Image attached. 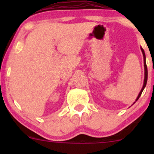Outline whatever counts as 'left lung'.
<instances>
[{
  "label": "left lung",
  "instance_id": "1",
  "mask_svg": "<svg viewBox=\"0 0 154 154\" xmlns=\"http://www.w3.org/2000/svg\"><path fill=\"white\" fill-rule=\"evenodd\" d=\"M141 51H142V53H143V59H144V67H145V78H144V84H143V88L141 89L140 92L138 96H137V99H136L135 101H137V100H138V98H140V96L141 94H142V92L144 90L145 87H146V83H147V79H148V69H147V66H146V55H145V52L143 51V49L141 48Z\"/></svg>",
  "mask_w": 154,
  "mask_h": 154
}]
</instances>
